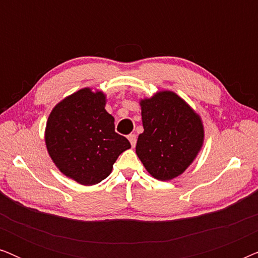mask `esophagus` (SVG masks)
Segmentation results:
<instances>
[{
    "label": "esophagus",
    "mask_w": 258,
    "mask_h": 258,
    "mask_svg": "<svg viewBox=\"0 0 258 258\" xmlns=\"http://www.w3.org/2000/svg\"><path fill=\"white\" fill-rule=\"evenodd\" d=\"M128 140L130 141V144H132V147H135L136 146V141H137V137L135 134H130L128 136Z\"/></svg>",
    "instance_id": "1"
}]
</instances>
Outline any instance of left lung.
<instances>
[{
  "mask_svg": "<svg viewBox=\"0 0 258 258\" xmlns=\"http://www.w3.org/2000/svg\"><path fill=\"white\" fill-rule=\"evenodd\" d=\"M144 132L136 154L150 175L169 181L181 175L203 144V125L196 112L171 91L141 101Z\"/></svg>",
  "mask_w": 258,
  "mask_h": 258,
  "instance_id": "1",
  "label": "left lung"
}]
</instances>
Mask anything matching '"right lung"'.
<instances>
[{"instance_id":"add662e5","label":"right lung","mask_w":258,"mask_h":258,"mask_svg":"<svg viewBox=\"0 0 258 258\" xmlns=\"http://www.w3.org/2000/svg\"><path fill=\"white\" fill-rule=\"evenodd\" d=\"M103 93L81 89L52 109L45 144L61 172L84 185L107 178L130 142L115 133L114 117L104 109Z\"/></svg>"}]
</instances>
